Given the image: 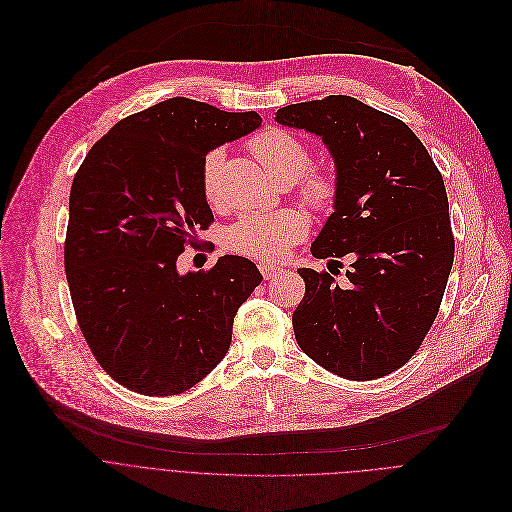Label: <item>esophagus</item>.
I'll use <instances>...</instances> for the list:
<instances>
[{
  "instance_id": "34e87169",
  "label": "esophagus",
  "mask_w": 512,
  "mask_h": 512,
  "mask_svg": "<svg viewBox=\"0 0 512 512\" xmlns=\"http://www.w3.org/2000/svg\"><path fill=\"white\" fill-rule=\"evenodd\" d=\"M258 270H260V274L264 276V280L276 278V276L282 272V268H280V266L270 264V262H260V264H258Z\"/></svg>"
}]
</instances>
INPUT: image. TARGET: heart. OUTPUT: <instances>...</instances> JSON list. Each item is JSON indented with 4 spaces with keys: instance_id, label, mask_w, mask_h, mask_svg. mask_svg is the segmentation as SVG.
<instances>
[{
    "instance_id": "heart-1",
    "label": "heart",
    "mask_w": 512,
    "mask_h": 512,
    "mask_svg": "<svg viewBox=\"0 0 512 512\" xmlns=\"http://www.w3.org/2000/svg\"><path fill=\"white\" fill-rule=\"evenodd\" d=\"M250 153L260 161L274 181H296L300 176V197L313 210H329L337 193L329 173L311 167V151L298 137L284 129H264L248 139ZM224 149L216 147L206 153L199 167L201 193L208 203L220 197V175L224 167ZM306 218L296 210L272 214H252L240 218L224 234V246L236 254L256 260H278L306 234Z\"/></svg>"
}]
</instances>
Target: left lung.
<instances>
[{"label": "left lung", "mask_w": 512, "mask_h": 512, "mask_svg": "<svg viewBox=\"0 0 512 512\" xmlns=\"http://www.w3.org/2000/svg\"><path fill=\"white\" fill-rule=\"evenodd\" d=\"M280 125L323 137L337 169L335 212L311 252L351 256L347 280L300 268L298 347L327 371L369 381L414 357L434 325L454 262L442 173L403 121L331 94L278 109Z\"/></svg>", "instance_id": "obj_1"}]
</instances>
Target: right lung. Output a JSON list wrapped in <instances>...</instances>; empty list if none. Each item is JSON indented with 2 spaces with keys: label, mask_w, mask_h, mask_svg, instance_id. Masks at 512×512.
Returning <instances> with one entry per match:
<instances>
[{
  "label": "right lung",
  "mask_w": 512,
  "mask_h": 512,
  "mask_svg": "<svg viewBox=\"0 0 512 512\" xmlns=\"http://www.w3.org/2000/svg\"><path fill=\"white\" fill-rule=\"evenodd\" d=\"M260 123L254 111L175 96L119 121L74 175L64 270L76 321L100 367L131 391L183 393L230 349L234 317L262 274L222 256L181 276L177 258L214 222L201 159Z\"/></svg>",
  "instance_id": "obj_1"
}]
</instances>
